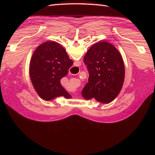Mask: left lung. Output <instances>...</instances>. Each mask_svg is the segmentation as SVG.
Instances as JSON below:
<instances>
[{
    "mask_svg": "<svg viewBox=\"0 0 155 155\" xmlns=\"http://www.w3.org/2000/svg\"><path fill=\"white\" fill-rule=\"evenodd\" d=\"M83 61L88 71V82L82 90L86 100L95 98L104 104L118 95L125 78L123 59L115 46L105 41L98 42L88 49Z\"/></svg>",
    "mask_w": 155,
    "mask_h": 155,
    "instance_id": "left-lung-1",
    "label": "left lung"
}]
</instances>
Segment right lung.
<instances>
[{"label":"right lung","mask_w":155,"mask_h":155,"mask_svg":"<svg viewBox=\"0 0 155 155\" xmlns=\"http://www.w3.org/2000/svg\"><path fill=\"white\" fill-rule=\"evenodd\" d=\"M72 64L66 50L54 41L45 42L36 48L31 59L30 76L42 99L48 101L59 96L71 97L60 80L67 76Z\"/></svg>","instance_id":"obj_1"}]
</instances>
